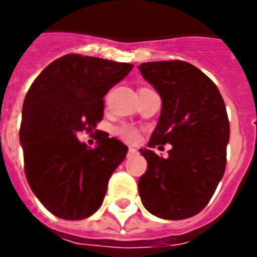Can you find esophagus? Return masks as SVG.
<instances>
[{"label":"esophagus","instance_id":"esophagus-1","mask_svg":"<svg viewBox=\"0 0 257 257\" xmlns=\"http://www.w3.org/2000/svg\"><path fill=\"white\" fill-rule=\"evenodd\" d=\"M136 153H137V149H135V148H129L128 155H136Z\"/></svg>","mask_w":257,"mask_h":257}]
</instances>
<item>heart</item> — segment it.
Instances as JSON below:
<instances>
[{"label": "heart", "instance_id": "b5f03b06", "mask_svg": "<svg viewBox=\"0 0 257 257\" xmlns=\"http://www.w3.org/2000/svg\"><path fill=\"white\" fill-rule=\"evenodd\" d=\"M116 133L121 137V139H124V140L128 141V143H135V141L139 139V133H137L136 129L132 128V126H126V125L120 126V128L116 131Z\"/></svg>", "mask_w": 257, "mask_h": 257}]
</instances>
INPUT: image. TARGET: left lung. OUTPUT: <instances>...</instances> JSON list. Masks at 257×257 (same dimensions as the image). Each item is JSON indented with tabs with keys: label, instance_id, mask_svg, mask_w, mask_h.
Instances as JSON below:
<instances>
[{
	"label": "left lung",
	"instance_id": "8db88e82",
	"mask_svg": "<svg viewBox=\"0 0 257 257\" xmlns=\"http://www.w3.org/2000/svg\"><path fill=\"white\" fill-rule=\"evenodd\" d=\"M139 69L163 101L149 149H140L148 163L139 181L141 201L160 219H188L203 211L225 171V104L211 78L189 62H144ZM165 144L172 145L167 159L150 149Z\"/></svg>",
	"mask_w": 257,
	"mask_h": 257
}]
</instances>
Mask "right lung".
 I'll use <instances>...</instances> for the list:
<instances>
[{
  "label": "right lung",
  "mask_w": 257,
  "mask_h": 257,
  "mask_svg": "<svg viewBox=\"0 0 257 257\" xmlns=\"http://www.w3.org/2000/svg\"><path fill=\"white\" fill-rule=\"evenodd\" d=\"M128 62L66 54L46 66L22 105L20 143L25 175L44 207L81 220L101 207L108 181L128 147L102 133L96 148L76 137L104 116V96L132 70Z\"/></svg>",
  "instance_id": "add662e5"
}]
</instances>
